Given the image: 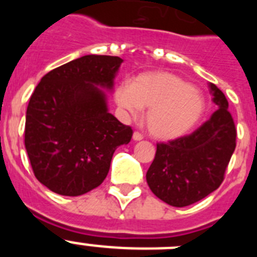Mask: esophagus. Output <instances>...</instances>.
Listing matches in <instances>:
<instances>
[{"instance_id":"34e87169","label":"esophagus","mask_w":257,"mask_h":257,"mask_svg":"<svg viewBox=\"0 0 257 257\" xmlns=\"http://www.w3.org/2000/svg\"><path fill=\"white\" fill-rule=\"evenodd\" d=\"M133 139L135 140V142H140V140H143V135L140 133H134Z\"/></svg>"}]
</instances>
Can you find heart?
I'll list each match as a JSON object with an SVG mask.
<instances>
[{"mask_svg": "<svg viewBox=\"0 0 257 257\" xmlns=\"http://www.w3.org/2000/svg\"><path fill=\"white\" fill-rule=\"evenodd\" d=\"M118 108L138 115L148 108L145 123L149 134L160 140L185 135L196 126L206 110L205 96L185 79L169 72H145L114 91Z\"/></svg>", "mask_w": 257, "mask_h": 257, "instance_id": "1", "label": "heart"}]
</instances>
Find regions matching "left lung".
Instances as JSON below:
<instances>
[{
	"instance_id": "8db88e82",
	"label": "left lung",
	"mask_w": 257,
	"mask_h": 257,
	"mask_svg": "<svg viewBox=\"0 0 257 257\" xmlns=\"http://www.w3.org/2000/svg\"><path fill=\"white\" fill-rule=\"evenodd\" d=\"M208 86L217 110L190 135L157 144L147 172L152 192L174 207L196 203L216 190L235 149L237 131L228 100L213 83Z\"/></svg>"
}]
</instances>
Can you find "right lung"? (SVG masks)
Returning <instances> with one entry per match:
<instances>
[{
	"label": "right lung",
	"instance_id": "1",
	"mask_svg": "<svg viewBox=\"0 0 257 257\" xmlns=\"http://www.w3.org/2000/svg\"><path fill=\"white\" fill-rule=\"evenodd\" d=\"M123 63L118 56L85 55L52 69L32 94L26 149L35 176L60 196L77 197L106 178L113 153L133 138L109 113L106 91Z\"/></svg>",
	"mask_w": 257,
	"mask_h": 257
}]
</instances>
